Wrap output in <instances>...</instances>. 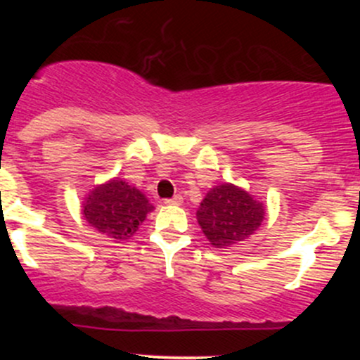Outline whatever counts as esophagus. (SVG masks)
I'll use <instances>...</instances> for the list:
<instances>
[{
  "label": "esophagus",
  "instance_id": "34e87169",
  "mask_svg": "<svg viewBox=\"0 0 360 360\" xmlns=\"http://www.w3.org/2000/svg\"><path fill=\"white\" fill-rule=\"evenodd\" d=\"M164 203H166V205H181V203H183V196H181V194H176L174 198H171V200H166Z\"/></svg>",
  "mask_w": 360,
  "mask_h": 360
}]
</instances>
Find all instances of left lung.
Segmentation results:
<instances>
[{
	"label": "left lung",
	"mask_w": 360,
	"mask_h": 360,
	"mask_svg": "<svg viewBox=\"0 0 360 360\" xmlns=\"http://www.w3.org/2000/svg\"><path fill=\"white\" fill-rule=\"evenodd\" d=\"M196 217L210 243L217 249H229L255 233L266 208L245 189L225 183L206 193Z\"/></svg>",
	"instance_id": "obj_1"
}]
</instances>
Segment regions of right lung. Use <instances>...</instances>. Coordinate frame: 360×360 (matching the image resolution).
Segmentation results:
<instances>
[{
  "mask_svg": "<svg viewBox=\"0 0 360 360\" xmlns=\"http://www.w3.org/2000/svg\"><path fill=\"white\" fill-rule=\"evenodd\" d=\"M152 210L146 194L118 177L96 186L82 203L86 221L115 242L130 238Z\"/></svg>",
  "mask_w": 360,
  "mask_h": 360,
  "instance_id": "obj_1",
  "label": "right lung"
}]
</instances>
